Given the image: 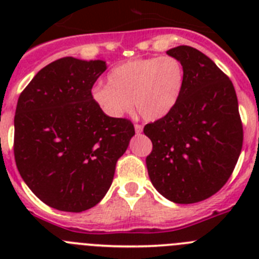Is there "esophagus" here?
<instances>
[{"mask_svg":"<svg viewBox=\"0 0 259 259\" xmlns=\"http://www.w3.org/2000/svg\"><path fill=\"white\" fill-rule=\"evenodd\" d=\"M135 131H136V134H141L143 132V125L135 124Z\"/></svg>","mask_w":259,"mask_h":259,"instance_id":"esophagus-1","label":"esophagus"}]
</instances>
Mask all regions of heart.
I'll list each match as a JSON object with an SVG mask.
<instances>
[{"instance_id":"heart-1","label":"heart","mask_w":259,"mask_h":259,"mask_svg":"<svg viewBox=\"0 0 259 259\" xmlns=\"http://www.w3.org/2000/svg\"><path fill=\"white\" fill-rule=\"evenodd\" d=\"M184 83V67L175 57L136 58L110 70L107 84H96L91 97L110 118L124 115L134 101L145 120H158L179 102Z\"/></svg>"}]
</instances>
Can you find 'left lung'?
Returning <instances> with one entry per match:
<instances>
[{"mask_svg":"<svg viewBox=\"0 0 259 259\" xmlns=\"http://www.w3.org/2000/svg\"><path fill=\"white\" fill-rule=\"evenodd\" d=\"M183 63L185 83L172 111L144 127L153 143L146 157L150 182L175 203L211 197L230 179L242 148V124L233 84L200 50H167Z\"/></svg>","mask_w":259,"mask_h":259,"instance_id":"obj_1","label":"left lung"}]
</instances>
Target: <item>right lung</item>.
I'll use <instances>...</instances> for the list:
<instances>
[{
	"label": "right lung",
	"mask_w": 259,
	"mask_h": 259,
	"mask_svg": "<svg viewBox=\"0 0 259 259\" xmlns=\"http://www.w3.org/2000/svg\"><path fill=\"white\" fill-rule=\"evenodd\" d=\"M105 61L65 57L41 68L18 100L14 155L24 183L48 206L80 212L97 205L135 128L91 97Z\"/></svg>",
	"instance_id": "obj_1"
}]
</instances>
